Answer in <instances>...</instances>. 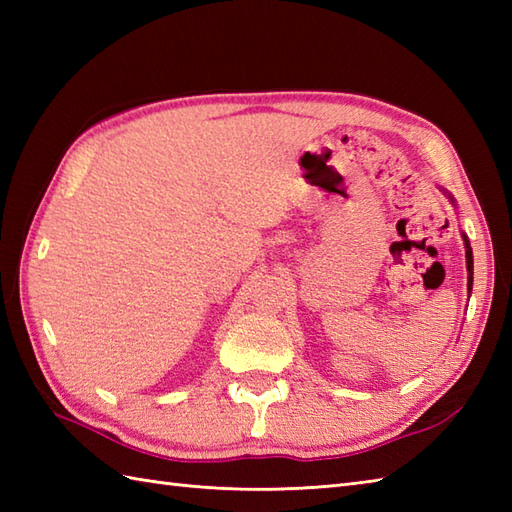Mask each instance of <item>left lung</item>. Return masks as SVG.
Here are the masks:
<instances>
[{
	"mask_svg": "<svg viewBox=\"0 0 512 512\" xmlns=\"http://www.w3.org/2000/svg\"><path fill=\"white\" fill-rule=\"evenodd\" d=\"M440 191L447 195V198L453 202V206H455V200H453V195L447 191V189H442L440 187ZM462 239H464V248H466V270H469V292L473 290V250H471V244H469V237H466L464 233H462Z\"/></svg>",
	"mask_w": 512,
	"mask_h": 512,
	"instance_id": "left-lung-1",
	"label": "left lung"
}]
</instances>
